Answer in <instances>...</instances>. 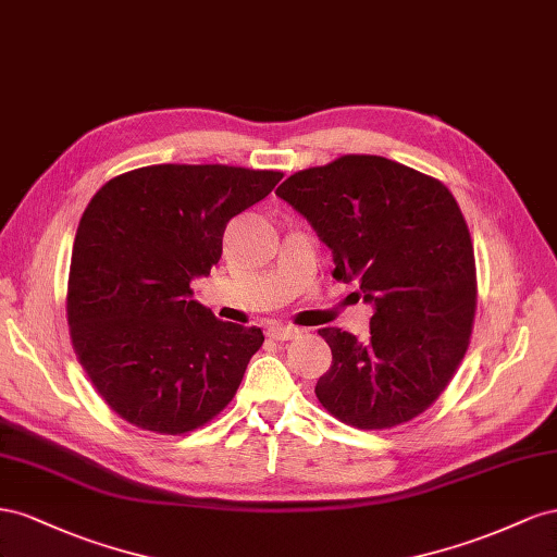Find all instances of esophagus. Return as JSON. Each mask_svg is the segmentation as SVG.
Here are the masks:
<instances>
[{"label":"esophagus","instance_id":"34e87169","mask_svg":"<svg viewBox=\"0 0 557 557\" xmlns=\"http://www.w3.org/2000/svg\"><path fill=\"white\" fill-rule=\"evenodd\" d=\"M268 336L270 338H275V341H294V338H298L300 336V329H296V326H289V324H270L268 326Z\"/></svg>","mask_w":557,"mask_h":557}]
</instances>
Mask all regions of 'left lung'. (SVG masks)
Here are the masks:
<instances>
[{"label": "left lung", "mask_w": 557, "mask_h": 557, "mask_svg": "<svg viewBox=\"0 0 557 557\" xmlns=\"http://www.w3.org/2000/svg\"><path fill=\"white\" fill-rule=\"evenodd\" d=\"M275 194L333 253V277L373 306L371 336L322 329L331 369L320 404L345 424L389 429L418 418L465 359L475 312L467 221L438 180L383 156L300 170Z\"/></svg>", "instance_id": "1"}]
</instances>
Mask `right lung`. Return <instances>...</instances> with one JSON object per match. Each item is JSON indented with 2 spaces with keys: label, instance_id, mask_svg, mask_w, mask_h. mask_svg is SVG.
Returning <instances> with one entry per match:
<instances>
[{
  "label": "right lung",
  "instance_id": "right-lung-1",
  "mask_svg": "<svg viewBox=\"0 0 557 557\" xmlns=\"http://www.w3.org/2000/svg\"><path fill=\"white\" fill-rule=\"evenodd\" d=\"M282 172L149 165L109 180L78 221L67 322L76 357L109 408L156 434H186L224 410L263 345L221 322L190 282L221 259L226 224Z\"/></svg>",
  "mask_w": 557,
  "mask_h": 557
}]
</instances>
